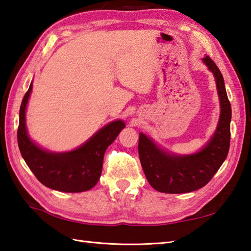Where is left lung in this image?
Segmentation results:
<instances>
[{
    "instance_id": "left-lung-1",
    "label": "left lung",
    "mask_w": 251,
    "mask_h": 251,
    "mask_svg": "<svg viewBox=\"0 0 251 251\" xmlns=\"http://www.w3.org/2000/svg\"><path fill=\"white\" fill-rule=\"evenodd\" d=\"M202 60L214 73L221 104L219 124L207 146L193 155L176 156L157 148L146 135L139 136L138 151L143 172L152 188L163 193H188L202 188L226 161L230 149L232 109L225 81L209 56Z\"/></svg>"
}]
</instances>
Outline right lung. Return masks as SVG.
Wrapping results in <instances>:
<instances>
[{"instance_id":"1","label":"right lung","mask_w":251,"mask_h":251,"mask_svg":"<svg viewBox=\"0 0 251 251\" xmlns=\"http://www.w3.org/2000/svg\"><path fill=\"white\" fill-rule=\"evenodd\" d=\"M31 90L32 83L20 105L17 130L18 147L25 162L36 179L47 188L68 193L90 190L100 178L106 148L115 140L125 124L122 121L110 123L74 151H44L29 139L25 129V105Z\"/></svg>"}]
</instances>
